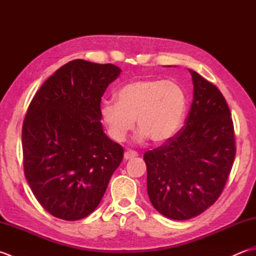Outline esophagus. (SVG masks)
I'll return each mask as SVG.
<instances>
[{
  "mask_svg": "<svg viewBox=\"0 0 256 256\" xmlns=\"http://www.w3.org/2000/svg\"><path fill=\"white\" fill-rule=\"evenodd\" d=\"M138 156V153L136 152L134 150H126L124 153V160H131V158H134V157Z\"/></svg>",
  "mask_w": 256,
  "mask_h": 256,
  "instance_id": "esophagus-1",
  "label": "esophagus"
}]
</instances>
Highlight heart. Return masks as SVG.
<instances>
[{
	"label": "heart",
	"mask_w": 256,
	"mask_h": 256,
	"mask_svg": "<svg viewBox=\"0 0 256 256\" xmlns=\"http://www.w3.org/2000/svg\"><path fill=\"white\" fill-rule=\"evenodd\" d=\"M118 102L102 103L100 116L110 136L123 142L136 124L138 138L162 144L182 128L187 111V94L176 81L140 79L125 84L116 92Z\"/></svg>",
	"instance_id": "1"
}]
</instances>
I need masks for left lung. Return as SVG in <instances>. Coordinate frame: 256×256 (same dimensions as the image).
<instances>
[{
	"instance_id": "left-lung-1",
	"label": "left lung",
	"mask_w": 256,
	"mask_h": 256,
	"mask_svg": "<svg viewBox=\"0 0 256 256\" xmlns=\"http://www.w3.org/2000/svg\"><path fill=\"white\" fill-rule=\"evenodd\" d=\"M194 100L184 126L160 148L144 154L152 204L172 220H187L214 204L236 157L234 128L224 96L189 69Z\"/></svg>"
}]
</instances>
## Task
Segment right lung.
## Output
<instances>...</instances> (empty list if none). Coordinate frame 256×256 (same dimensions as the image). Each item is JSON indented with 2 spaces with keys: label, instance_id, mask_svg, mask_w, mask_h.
Returning a JSON list of instances; mask_svg holds the SVG:
<instances>
[{
  "label": "right lung",
  "instance_id": "add662e5",
  "mask_svg": "<svg viewBox=\"0 0 256 256\" xmlns=\"http://www.w3.org/2000/svg\"><path fill=\"white\" fill-rule=\"evenodd\" d=\"M122 70L76 59L32 98L22 130L24 172L42 208L56 218H84L100 204L123 148L103 132L100 103Z\"/></svg>",
  "mask_w": 256,
  "mask_h": 256
}]
</instances>
